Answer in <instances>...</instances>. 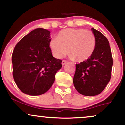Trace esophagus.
Listing matches in <instances>:
<instances>
[{"label": "esophagus", "mask_w": 125, "mask_h": 125, "mask_svg": "<svg viewBox=\"0 0 125 125\" xmlns=\"http://www.w3.org/2000/svg\"><path fill=\"white\" fill-rule=\"evenodd\" d=\"M67 63V61H64V60H63L62 62V66H64V64H66Z\"/></svg>", "instance_id": "1"}]
</instances>
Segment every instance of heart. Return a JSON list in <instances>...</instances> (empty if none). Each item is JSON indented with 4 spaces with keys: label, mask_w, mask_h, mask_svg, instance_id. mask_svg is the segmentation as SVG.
<instances>
[{
    "label": "heart",
    "mask_w": 125,
    "mask_h": 125,
    "mask_svg": "<svg viewBox=\"0 0 125 125\" xmlns=\"http://www.w3.org/2000/svg\"><path fill=\"white\" fill-rule=\"evenodd\" d=\"M96 44V38L91 31L82 28H67L60 31L56 38L50 41L49 48L56 58H63L69 51L72 58L84 62L94 54Z\"/></svg>",
    "instance_id": "1"
}]
</instances>
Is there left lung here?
Masks as SVG:
<instances>
[{
	"label": "left lung",
	"instance_id": "1",
	"mask_svg": "<svg viewBox=\"0 0 125 125\" xmlns=\"http://www.w3.org/2000/svg\"><path fill=\"white\" fill-rule=\"evenodd\" d=\"M96 41L94 54L87 61L76 64L73 84L79 94L86 96L100 94L111 77L113 59L107 39L92 28Z\"/></svg>",
	"mask_w": 125,
	"mask_h": 125
}]
</instances>
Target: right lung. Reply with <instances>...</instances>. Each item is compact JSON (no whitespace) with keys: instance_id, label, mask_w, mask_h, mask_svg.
I'll return each instance as SVG.
<instances>
[{"instance_id":"obj_1","label":"right lung","mask_w":125,"mask_h":125,"mask_svg":"<svg viewBox=\"0 0 125 125\" xmlns=\"http://www.w3.org/2000/svg\"><path fill=\"white\" fill-rule=\"evenodd\" d=\"M51 32L38 28L16 45L12 54L13 76L20 90L31 96L44 94L51 88L62 61L54 58L49 48Z\"/></svg>"}]
</instances>
